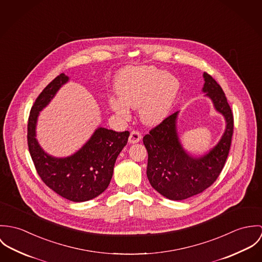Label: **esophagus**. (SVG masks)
<instances>
[{
	"instance_id": "1",
	"label": "esophagus",
	"mask_w": 262,
	"mask_h": 262,
	"mask_svg": "<svg viewBox=\"0 0 262 262\" xmlns=\"http://www.w3.org/2000/svg\"><path fill=\"white\" fill-rule=\"evenodd\" d=\"M141 140H142V135H141L140 132H138V130H133V132L130 133L129 138H128V142H129L130 144H137V143H139Z\"/></svg>"
}]
</instances>
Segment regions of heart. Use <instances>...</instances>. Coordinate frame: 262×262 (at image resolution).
<instances>
[{
	"mask_svg": "<svg viewBox=\"0 0 262 262\" xmlns=\"http://www.w3.org/2000/svg\"><path fill=\"white\" fill-rule=\"evenodd\" d=\"M180 89L174 75L154 67L123 70L117 78L115 90L119 97L110 99L112 111L128 118V107H140V117L147 125H156L170 114Z\"/></svg>",
	"mask_w": 262,
	"mask_h": 262,
	"instance_id": "b5f03b06",
	"label": "heart"
}]
</instances>
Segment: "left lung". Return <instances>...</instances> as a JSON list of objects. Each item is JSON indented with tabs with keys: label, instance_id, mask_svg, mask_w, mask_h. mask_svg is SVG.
Listing matches in <instances>:
<instances>
[{
	"label": "left lung",
	"instance_id": "8db88e82",
	"mask_svg": "<svg viewBox=\"0 0 262 262\" xmlns=\"http://www.w3.org/2000/svg\"><path fill=\"white\" fill-rule=\"evenodd\" d=\"M202 91L226 120L225 132L207 154L194 157L181 145L177 132L179 112L166 117L143 139L147 150L146 176L151 187L164 197L180 201L202 193L219 177L229 154L233 135V114L216 80L204 72Z\"/></svg>",
	"mask_w": 262,
	"mask_h": 262
}]
</instances>
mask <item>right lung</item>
<instances>
[{
    "label": "right lung",
    "mask_w": 262,
    "mask_h": 262,
    "mask_svg": "<svg viewBox=\"0 0 262 262\" xmlns=\"http://www.w3.org/2000/svg\"><path fill=\"white\" fill-rule=\"evenodd\" d=\"M68 80L69 77L61 73L35 100L28 120V146L36 171L46 186L69 201L84 202L108 187L117 156L126 145L129 132L98 127L85 145L69 157L56 158L45 152L36 140L37 119Z\"/></svg>",
    "instance_id": "right-lung-1"
}]
</instances>
